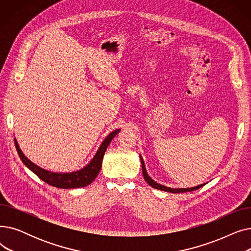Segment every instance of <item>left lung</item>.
<instances>
[{"label":"left lung","instance_id":"left-lung-1","mask_svg":"<svg viewBox=\"0 0 251 251\" xmlns=\"http://www.w3.org/2000/svg\"><path fill=\"white\" fill-rule=\"evenodd\" d=\"M140 161H141V166H142V173H143V177H144V180H146L150 185L152 187V188H155V189H160V190H163V191H167V192H172V193H181V192H188V191H194V190H197L199 188L202 187L204 184H201V185H199V186H195V187H191V188H170V187H167V186H164V185H161V184L156 183L155 181H153L149 175H148V172L146 170V166H144V162H143V159L140 155Z\"/></svg>","mask_w":251,"mask_h":251}]
</instances>
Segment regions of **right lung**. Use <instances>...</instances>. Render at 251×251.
Returning <instances> with one entry per match:
<instances>
[{"instance_id":"obj_1","label":"right lung","mask_w":251,"mask_h":251,"mask_svg":"<svg viewBox=\"0 0 251 251\" xmlns=\"http://www.w3.org/2000/svg\"><path fill=\"white\" fill-rule=\"evenodd\" d=\"M119 132H120V129H117L113 131L112 133H110L107 136V138L102 141L99 151L94 156V159L90 161V163L83 169L78 170L76 172H72V173H54L36 166L24 155V153L22 152V151L18 146L16 138H14V142H15L16 151L19 154V157L21 159L22 163L30 171H32V172L39 179H42L43 181H45L46 183L49 184V185H51V186H55L58 188H64V189H71V188H80V187L87 186L97 178L101 168V163H102L105 150H107V148L109 147L112 139Z\"/></svg>"}]
</instances>
